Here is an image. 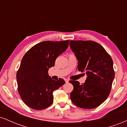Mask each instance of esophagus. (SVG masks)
<instances>
[{"label": "esophagus", "instance_id": "1", "mask_svg": "<svg viewBox=\"0 0 127 127\" xmlns=\"http://www.w3.org/2000/svg\"><path fill=\"white\" fill-rule=\"evenodd\" d=\"M64 81H65V82H66V83L68 82V80L67 79H64Z\"/></svg>", "mask_w": 127, "mask_h": 127}]
</instances>
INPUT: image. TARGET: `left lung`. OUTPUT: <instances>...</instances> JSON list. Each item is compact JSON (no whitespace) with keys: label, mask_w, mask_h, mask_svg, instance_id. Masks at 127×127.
Masks as SVG:
<instances>
[{"label":"left lung","mask_w":127,"mask_h":127,"mask_svg":"<svg viewBox=\"0 0 127 127\" xmlns=\"http://www.w3.org/2000/svg\"><path fill=\"white\" fill-rule=\"evenodd\" d=\"M70 47L78 60V70L85 72L87 79L81 85L70 81L73 85L70 99L82 109H94L107 99L115 77L113 60L99 43L91 40H71Z\"/></svg>","instance_id":"1"}]
</instances>
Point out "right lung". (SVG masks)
Here are the masks:
<instances>
[{
    "label": "right lung",
    "mask_w": 127,
    "mask_h": 127,
    "mask_svg": "<svg viewBox=\"0 0 127 127\" xmlns=\"http://www.w3.org/2000/svg\"><path fill=\"white\" fill-rule=\"evenodd\" d=\"M69 40L44 41L31 48L24 55L17 73L18 91L23 102L30 108L42 110L53 102L52 93L65 84L52 79L48 70L68 46Z\"/></svg>",
    "instance_id": "1"
}]
</instances>
